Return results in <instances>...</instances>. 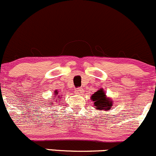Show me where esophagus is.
Here are the masks:
<instances>
[{"mask_svg": "<svg viewBox=\"0 0 156 156\" xmlns=\"http://www.w3.org/2000/svg\"><path fill=\"white\" fill-rule=\"evenodd\" d=\"M84 92V89L83 88H77V89L75 90V93L78 94V95H82V94Z\"/></svg>", "mask_w": 156, "mask_h": 156, "instance_id": "esophagus-1", "label": "esophagus"}]
</instances>
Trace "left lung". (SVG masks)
Segmentation results:
<instances>
[{"label":"left lung","mask_w":156,"mask_h":156,"mask_svg":"<svg viewBox=\"0 0 156 156\" xmlns=\"http://www.w3.org/2000/svg\"><path fill=\"white\" fill-rule=\"evenodd\" d=\"M91 99L94 101V107H95L96 110H110L113 105V101L110 98L106 96L103 89L95 92L91 96Z\"/></svg>","instance_id":"1"}]
</instances>
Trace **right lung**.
<instances>
[{"mask_svg": "<svg viewBox=\"0 0 156 156\" xmlns=\"http://www.w3.org/2000/svg\"><path fill=\"white\" fill-rule=\"evenodd\" d=\"M55 97H56L57 95H58V92H57V91H55ZM60 97H61V96H58V100L60 99ZM58 100H56V101H58Z\"/></svg>", "mask_w": 156, "mask_h": 156, "instance_id": "right-lung-1", "label": "right lung"}]
</instances>
